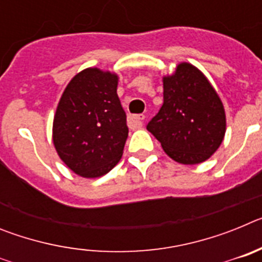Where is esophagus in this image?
<instances>
[{
	"mask_svg": "<svg viewBox=\"0 0 262 262\" xmlns=\"http://www.w3.org/2000/svg\"><path fill=\"white\" fill-rule=\"evenodd\" d=\"M144 114H138V115H131L128 118L129 126L134 128H140L143 126V120H144Z\"/></svg>",
	"mask_w": 262,
	"mask_h": 262,
	"instance_id": "34e87169",
	"label": "esophagus"
}]
</instances>
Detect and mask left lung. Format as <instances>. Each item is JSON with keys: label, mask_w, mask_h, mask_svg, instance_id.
<instances>
[{"label": "left lung", "mask_w": 262, "mask_h": 262, "mask_svg": "<svg viewBox=\"0 0 262 262\" xmlns=\"http://www.w3.org/2000/svg\"><path fill=\"white\" fill-rule=\"evenodd\" d=\"M147 129L169 157L193 165L209 159L222 144L226 114L202 72L182 62L174 75L164 77V103Z\"/></svg>", "instance_id": "left-lung-1"}]
</instances>
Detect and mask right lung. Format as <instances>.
Here are the masks:
<instances>
[{
  "mask_svg": "<svg viewBox=\"0 0 262 262\" xmlns=\"http://www.w3.org/2000/svg\"><path fill=\"white\" fill-rule=\"evenodd\" d=\"M117 86V75L88 68L72 78L57 106L53 144L82 177L106 174L123 154L128 127Z\"/></svg>",
  "mask_w": 262,
  "mask_h": 262,
  "instance_id": "right-lung-1",
  "label": "right lung"
}]
</instances>
